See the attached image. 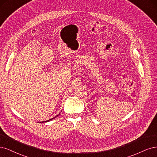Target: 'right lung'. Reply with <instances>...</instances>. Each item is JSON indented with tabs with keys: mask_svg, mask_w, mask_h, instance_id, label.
Instances as JSON below:
<instances>
[{
	"mask_svg": "<svg viewBox=\"0 0 157 157\" xmlns=\"http://www.w3.org/2000/svg\"><path fill=\"white\" fill-rule=\"evenodd\" d=\"M60 114V113H59ZM59 115H56V116H55V117H54L53 118H52V119H49V120H48V121H42V123H44V122H48V121H51V120H52V119H55V117H58V116L59 115ZM40 123H41V122H40Z\"/></svg>",
	"mask_w": 157,
	"mask_h": 157,
	"instance_id": "obj_1",
	"label": "right lung"
}]
</instances>
